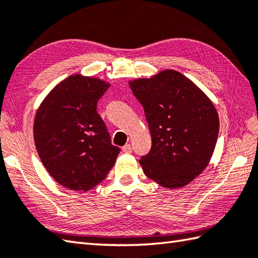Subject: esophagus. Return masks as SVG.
<instances>
[{"label": "esophagus", "instance_id": "esophagus-1", "mask_svg": "<svg viewBox=\"0 0 258 258\" xmlns=\"http://www.w3.org/2000/svg\"><path fill=\"white\" fill-rule=\"evenodd\" d=\"M123 152L125 153H130L131 151H132V146H131V144H125L123 147H122Z\"/></svg>", "mask_w": 258, "mask_h": 258}]
</instances>
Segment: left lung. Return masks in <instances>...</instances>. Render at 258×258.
<instances>
[{
	"label": "left lung",
	"mask_w": 258,
	"mask_h": 258,
	"mask_svg": "<svg viewBox=\"0 0 258 258\" xmlns=\"http://www.w3.org/2000/svg\"><path fill=\"white\" fill-rule=\"evenodd\" d=\"M143 105L152 147L140 164L149 178L166 188L190 183L204 171L215 149L220 118L208 96L174 70L128 82Z\"/></svg>",
	"instance_id": "left-lung-1"
}]
</instances>
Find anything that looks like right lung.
<instances>
[{
    "instance_id": "add662e5",
    "label": "right lung",
    "mask_w": 258,
    "mask_h": 258,
    "mask_svg": "<svg viewBox=\"0 0 258 258\" xmlns=\"http://www.w3.org/2000/svg\"><path fill=\"white\" fill-rule=\"evenodd\" d=\"M109 84L74 74L54 87L35 114L33 133L41 162L56 182L86 191L105 179L119 147L96 112Z\"/></svg>"
}]
</instances>
